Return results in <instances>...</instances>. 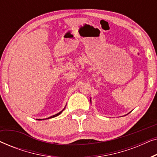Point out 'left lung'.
Listing matches in <instances>:
<instances>
[{"instance_id": "left-lung-1", "label": "left lung", "mask_w": 157, "mask_h": 157, "mask_svg": "<svg viewBox=\"0 0 157 157\" xmlns=\"http://www.w3.org/2000/svg\"><path fill=\"white\" fill-rule=\"evenodd\" d=\"M90 102H91V98H90Z\"/></svg>"}]
</instances>
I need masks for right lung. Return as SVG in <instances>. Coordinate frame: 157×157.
<instances>
[{
	"label": "right lung",
	"instance_id": "add662e5",
	"mask_svg": "<svg viewBox=\"0 0 157 157\" xmlns=\"http://www.w3.org/2000/svg\"><path fill=\"white\" fill-rule=\"evenodd\" d=\"M66 106H65V108H66ZM65 108H64L63 110H62L61 111H60L59 113H56V114H55V115H53V116H51V117H48V118H47V119H51V118H54V117H57V116H59V115H60L61 114V113L63 112V111L64 110V109H65ZM37 120H38V121H40V120H44V119H37Z\"/></svg>",
	"mask_w": 157,
	"mask_h": 157
}]
</instances>
